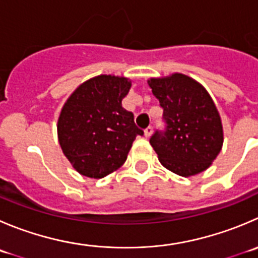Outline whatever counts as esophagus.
<instances>
[{"instance_id": "obj_1", "label": "esophagus", "mask_w": 258, "mask_h": 258, "mask_svg": "<svg viewBox=\"0 0 258 258\" xmlns=\"http://www.w3.org/2000/svg\"><path fill=\"white\" fill-rule=\"evenodd\" d=\"M144 135H145V137H146V139H149V137L152 135V127L151 126L147 127V128L144 131Z\"/></svg>"}]
</instances>
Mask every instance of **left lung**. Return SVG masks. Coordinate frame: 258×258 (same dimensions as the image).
Instances as JSON below:
<instances>
[{
	"label": "left lung",
	"instance_id": "1",
	"mask_svg": "<svg viewBox=\"0 0 258 258\" xmlns=\"http://www.w3.org/2000/svg\"><path fill=\"white\" fill-rule=\"evenodd\" d=\"M147 84L164 109L166 130L150 144L164 167L189 177L212 165L223 146V126L211 94L181 73L150 78Z\"/></svg>",
	"mask_w": 258,
	"mask_h": 258
}]
</instances>
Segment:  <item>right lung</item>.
Masks as SVG:
<instances>
[{
    "label": "right lung",
    "mask_w": 258,
    "mask_h": 258,
    "mask_svg": "<svg viewBox=\"0 0 258 258\" xmlns=\"http://www.w3.org/2000/svg\"><path fill=\"white\" fill-rule=\"evenodd\" d=\"M126 77L101 74L69 96L57 118L62 154L81 175L101 179L124 164L132 142L144 132L122 107L131 89Z\"/></svg>",
    "instance_id": "obj_1"
}]
</instances>
